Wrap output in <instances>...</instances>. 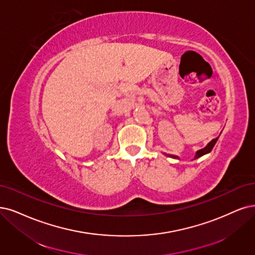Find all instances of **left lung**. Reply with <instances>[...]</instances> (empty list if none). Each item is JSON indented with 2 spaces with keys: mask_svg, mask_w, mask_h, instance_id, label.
<instances>
[{
  "mask_svg": "<svg viewBox=\"0 0 255 255\" xmlns=\"http://www.w3.org/2000/svg\"><path fill=\"white\" fill-rule=\"evenodd\" d=\"M219 137H220V135L216 137V138H213L211 142H209L208 144L206 145V147H204L203 149H200V150H197V151L195 152V155H194V158L193 159H196V158H199V157H201V156H203V155H205V154H208V153H210L211 152V150L213 149V147H214V145L216 144V142H218V139H219ZM165 155H167V156H169V157H172V158H177V159H180V157H178L177 155H173V154H167V153H164Z\"/></svg>",
  "mask_w": 255,
  "mask_h": 255,
  "instance_id": "obj_1",
  "label": "left lung"
}]
</instances>
